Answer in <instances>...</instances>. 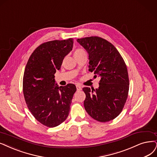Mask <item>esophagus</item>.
I'll return each mask as SVG.
<instances>
[{
	"instance_id": "obj_1",
	"label": "esophagus",
	"mask_w": 157,
	"mask_h": 157,
	"mask_svg": "<svg viewBox=\"0 0 157 157\" xmlns=\"http://www.w3.org/2000/svg\"><path fill=\"white\" fill-rule=\"evenodd\" d=\"M76 89H77V90H82V86H81L79 85H76Z\"/></svg>"
}]
</instances>
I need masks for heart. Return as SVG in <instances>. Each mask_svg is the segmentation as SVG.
<instances>
[{"mask_svg":"<svg viewBox=\"0 0 157 157\" xmlns=\"http://www.w3.org/2000/svg\"><path fill=\"white\" fill-rule=\"evenodd\" d=\"M83 52H85L83 49L79 48H77V49L75 50L74 54V56H78V55H79L81 54H82V53H83Z\"/></svg>","mask_w":157,"mask_h":157,"instance_id":"obj_1","label":"heart"}]
</instances>
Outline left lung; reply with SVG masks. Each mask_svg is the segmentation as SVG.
I'll use <instances>...</instances> for the list:
<instances>
[{"label":"left lung","instance_id":"obj_1","mask_svg":"<svg viewBox=\"0 0 157 157\" xmlns=\"http://www.w3.org/2000/svg\"><path fill=\"white\" fill-rule=\"evenodd\" d=\"M77 41L89 53V71L101 78L98 89L83 88L85 109L98 121H111L122 111L128 96L129 80L125 63L115 46L101 37L92 36Z\"/></svg>","mask_w":157,"mask_h":157}]
</instances>
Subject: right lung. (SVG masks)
I'll use <instances>...</instances> for the list:
<instances>
[{
    "instance_id": "right-lung-1",
    "label": "right lung",
    "mask_w": 157,
    "mask_h": 157,
    "mask_svg": "<svg viewBox=\"0 0 157 157\" xmlns=\"http://www.w3.org/2000/svg\"><path fill=\"white\" fill-rule=\"evenodd\" d=\"M73 39L50 40L40 44L27 62L22 90L27 107L38 121L48 127L62 124L69 114L73 95L72 83L58 86L54 74L72 49Z\"/></svg>"
}]
</instances>
